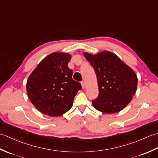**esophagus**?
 <instances>
[{
    "instance_id": "34e87169",
    "label": "esophagus",
    "mask_w": 158,
    "mask_h": 158,
    "mask_svg": "<svg viewBox=\"0 0 158 158\" xmlns=\"http://www.w3.org/2000/svg\"><path fill=\"white\" fill-rule=\"evenodd\" d=\"M81 86H82V88L84 89L85 88V82L84 81H81Z\"/></svg>"
}]
</instances>
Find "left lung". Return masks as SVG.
<instances>
[{
	"label": "left lung",
	"instance_id": "8db88e82",
	"mask_svg": "<svg viewBox=\"0 0 158 158\" xmlns=\"http://www.w3.org/2000/svg\"><path fill=\"white\" fill-rule=\"evenodd\" d=\"M83 55L94 69L98 80L99 94L92 100L94 108L108 114L125 108L137 88L138 79L135 71L112 52Z\"/></svg>",
	"mask_w": 158,
	"mask_h": 158
}]
</instances>
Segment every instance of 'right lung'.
<instances>
[{"label":"right lung","instance_id":"add662e5","mask_svg":"<svg viewBox=\"0 0 158 158\" xmlns=\"http://www.w3.org/2000/svg\"><path fill=\"white\" fill-rule=\"evenodd\" d=\"M71 56L54 52L40 62L29 76L26 90L32 104L45 115L57 117L71 108L80 83L73 79L68 67Z\"/></svg>","mask_w":158,"mask_h":158}]
</instances>
